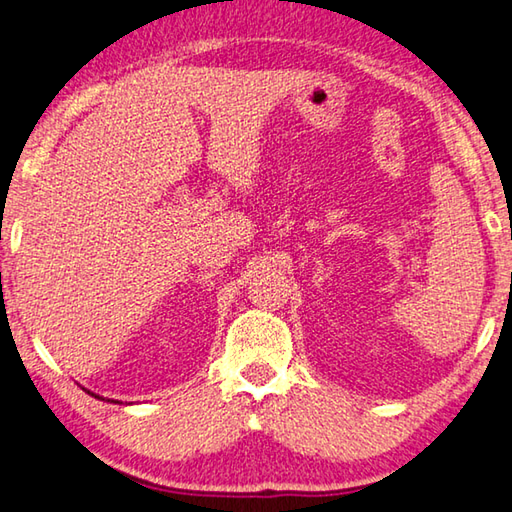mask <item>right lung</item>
Returning <instances> with one entry per match:
<instances>
[{
    "label": "right lung",
    "instance_id": "add662e5",
    "mask_svg": "<svg viewBox=\"0 0 512 512\" xmlns=\"http://www.w3.org/2000/svg\"><path fill=\"white\" fill-rule=\"evenodd\" d=\"M87 394H91V392H87ZM91 396H96V394H91ZM96 398H100V396H96ZM102 401H105V398H102ZM111 403H118V401H111Z\"/></svg>",
    "mask_w": 512,
    "mask_h": 512
}]
</instances>
